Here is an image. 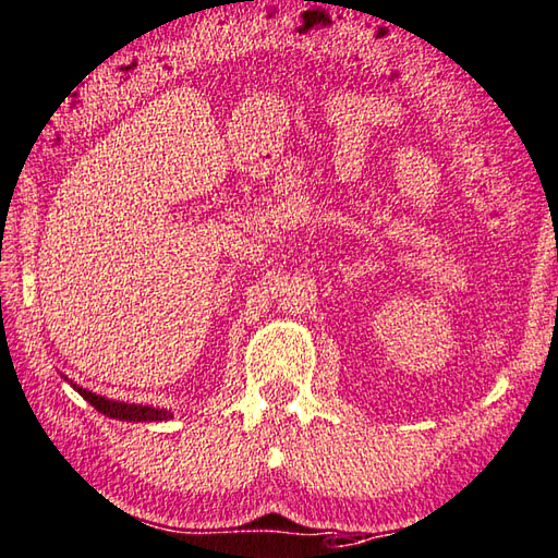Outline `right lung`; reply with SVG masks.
<instances>
[{
  "label": "right lung",
  "instance_id": "1",
  "mask_svg": "<svg viewBox=\"0 0 558 558\" xmlns=\"http://www.w3.org/2000/svg\"><path fill=\"white\" fill-rule=\"evenodd\" d=\"M77 388V393L82 398H87V401L99 410V413L109 415V417H116V420H131V423H155V420H167L170 417V413L167 410H160V408H150V405H135V403H121V401H109V398L104 396H97L87 391V388Z\"/></svg>",
  "mask_w": 558,
  "mask_h": 558
}]
</instances>
